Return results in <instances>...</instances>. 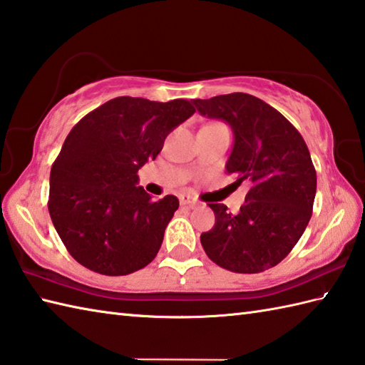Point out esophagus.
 <instances>
[{
	"instance_id": "34e87169",
	"label": "esophagus",
	"mask_w": 365,
	"mask_h": 365,
	"mask_svg": "<svg viewBox=\"0 0 365 365\" xmlns=\"http://www.w3.org/2000/svg\"><path fill=\"white\" fill-rule=\"evenodd\" d=\"M180 205L182 207H192V205H196V200L190 196H180Z\"/></svg>"
}]
</instances>
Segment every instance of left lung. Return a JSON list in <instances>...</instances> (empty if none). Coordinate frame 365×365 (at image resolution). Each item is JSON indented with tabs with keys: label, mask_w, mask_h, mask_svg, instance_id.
Here are the masks:
<instances>
[{
	"label": "left lung",
	"mask_w": 365,
	"mask_h": 365,
	"mask_svg": "<svg viewBox=\"0 0 365 365\" xmlns=\"http://www.w3.org/2000/svg\"><path fill=\"white\" fill-rule=\"evenodd\" d=\"M197 111L226 120L235 141L227 174L247 180L245 205L237 215L224 204H208L215 226L200 235L205 254L234 273H262L284 260L312 216L317 173L304 139L263 100L234 92L195 98Z\"/></svg>",
	"instance_id": "1"
}]
</instances>
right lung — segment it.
Listing matches in <instances>:
<instances>
[{
  "mask_svg": "<svg viewBox=\"0 0 365 365\" xmlns=\"http://www.w3.org/2000/svg\"><path fill=\"white\" fill-rule=\"evenodd\" d=\"M196 113L188 100L115 97L67 135L50 173L48 212L68 254L96 273L125 276L158 254L178 208L138 187V170Z\"/></svg>",
  "mask_w": 365,
  "mask_h": 365,
  "instance_id": "1",
  "label": "right lung"
}]
</instances>
